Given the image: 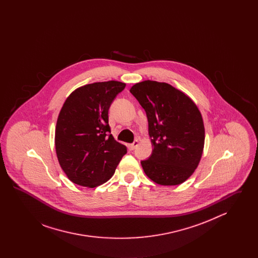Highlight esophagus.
I'll list each match as a JSON object with an SVG mask.
<instances>
[{"mask_svg": "<svg viewBox=\"0 0 258 258\" xmlns=\"http://www.w3.org/2000/svg\"><path fill=\"white\" fill-rule=\"evenodd\" d=\"M138 140H135L134 141V143H132L131 145H130V148H131V150H135V148L137 147L138 146Z\"/></svg>", "mask_w": 258, "mask_h": 258, "instance_id": "1", "label": "esophagus"}]
</instances>
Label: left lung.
I'll list each match as a JSON object with an SVG mask.
<instances>
[{
    "label": "left lung",
    "mask_w": 258,
    "mask_h": 258,
    "mask_svg": "<svg viewBox=\"0 0 258 258\" xmlns=\"http://www.w3.org/2000/svg\"><path fill=\"white\" fill-rule=\"evenodd\" d=\"M130 92L146 112L153 152L141 165L157 184L176 185L187 180L201 159L205 130L197 104L163 82L146 80Z\"/></svg>",
    "instance_id": "8db88e82"
}]
</instances>
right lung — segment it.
Returning <instances> with one entry per match:
<instances>
[{
    "mask_svg": "<svg viewBox=\"0 0 258 258\" xmlns=\"http://www.w3.org/2000/svg\"><path fill=\"white\" fill-rule=\"evenodd\" d=\"M119 81L80 87L66 99L55 130L56 154L74 184L96 187L107 182L126 154L111 135L108 110L124 89Z\"/></svg>",
    "mask_w": 258,
    "mask_h": 258,
    "instance_id": "add662e5",
    "label": "right lung"
}]
</instances>
